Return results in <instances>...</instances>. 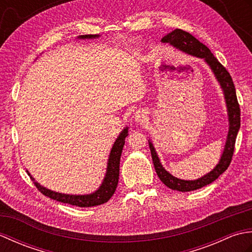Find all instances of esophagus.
<instances>
[{
	"label": "esophagus",
	"instance_id": "obj_1",
	"mask_svg": "<svg viewBox=\"0 0 252 252\" xmlns=\"http://www.w3.org/2000/svg\"><path fill=\"white\" fill-rule=\"evenodd\" d=\"M133 118H134L135 122H140V123H143V122H145L147 120V116L143 110L136 111L134 114V117H133Z\"/></svg>",
	"mask_w": 252,
	"mask_h": 252
}]
</instances>
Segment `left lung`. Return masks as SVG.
<instances>
[{
  "instance_id": "obj_1",
  "label": "left lung",
  "mask_w": 252,
  "mask_h": 252,
  "mask_svg": "<svg viewBox=\"0 0 252 252\" xmlns=\"http://www.w3.org/2000/svg\"><path fill=\"white\" fill-rule=\"evenodd\" d=\"M161 42L162 43H169L174 49L183 52L187 55L201 58V60L205 61L209 68L211 69L212 73L215 74L218 83L220 84V88L223 92L224 99H225L226 104L228 117V132L223 153L216 167L210 172L202 175L201 178H198L196 180H182L175 178L169 171L163 168V165L160 162L156 149L154 147L153 142L151 141V138L148 140L154 167L162 183L173 190L190 191L201 189V187L212 183L213 181H216L228 168L233 157L235 141H236L237 133L240 127V108L231 74L221 65L220 62L217 60L215 55L212 54L211 51L206 45H203L201 42L198 41L195 36H192L189 32L181 29H175L171 31L170 33L162 37Z\"/></svg>"
}]
</instances>
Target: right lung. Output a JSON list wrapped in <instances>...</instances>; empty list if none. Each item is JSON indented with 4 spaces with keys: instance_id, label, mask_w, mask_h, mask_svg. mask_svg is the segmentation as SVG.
<instances>
[{
    "instance_id": "right-lung-1",
    "label": "right lung",
    "mask_w": 252,
    "mask_h": 252,
    "mask_svg": "<svg viewBox=\"0 0 252 252\" xmlns=\"http://www.w3.org/2000/svg\"><path fill=\"white\" fill-rule=\"evenodd\" d=\"M99 36H100L99 34H85V35H79L78 39L92 40V39H97ZM127 132H129V127L126 126L116 138L114 145H112L110 149L108 161H107L106 173L103 179V182H101V184L99 185L98 189L95 191L91 192V194H85V195L63 194V192H58L55 190L49 189L43 185H41L40 183H37L33 176L29 173V171H27V172H28V174L30 175L31 180L33 181L36 189L46 197H50L52 199L57 200L63 203H69V205L77 206V207L99 206L101 203H105L108 201L111 198V196L114 195V192L117 189L118 181H119V165H120L121 153H122L123 146H125Z\"/></svg>"
}]
</instances>
